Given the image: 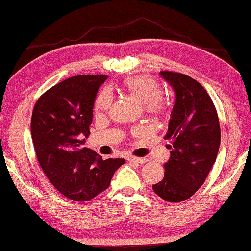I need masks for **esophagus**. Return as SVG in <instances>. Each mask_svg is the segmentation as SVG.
Here are the masks:
<instances>
[{
    "mask_svg": "<svg viewBox=\"0 0 251 251\" xmlns=\"http://www.w3.org/2000/svg\"><path fill=\"white\" fill-rule=\"evenodd\" d=\"M127 161L129 162H136L138 164H143L147 162V158L146 157H135V156H129L127 157Z\"/></svg>",
    "mask_w": 251,
    "mask_h": 251,
    "instance_id": "34e87169",
    "label": "esophagus"
}]
</instances>
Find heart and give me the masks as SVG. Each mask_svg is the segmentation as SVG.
I'll return each instance as SVG.
<instances>
[{"label":"heart","instance_id":"b5f03b06","mask_svg":"<svg viewBox=\"0 0 251 251\" xmlns=\"http://www.w3.org/2000/svg\"><path fill=\"white\" fill-rule=\"evenodd\" d=\"M123 89L128 93L139 102L143 103L147 112L158 113L165 106V101L159 93L158 84L148 75H135L126 78L123 82ZM113 102V95L111 90L105 88L101 92L95 103V111L97 114L108 112Z\"/></svg>","mask_w":251,"mask_h":251}]
</instances>
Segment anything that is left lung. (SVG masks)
Segmentation results:
<instances>
[{"label":"left lung","mask_w":251,"mask_h":251,"mask_svg":"<svg viewBox=\"0 0 251 251\" xmlns=\"http://www.w3.org/2000/svg\"><path fill=\"white\" fill-rule=\"evenodd\" d=\"M175 93L168 128L164 138L170 156L164 164L162 181L153 185L161 199L188 200L205 182L219 151L221 132L217 110L201 85L184 74L161 71Z\"/></svg>","instance_id":"obj_1"}]
</instances>
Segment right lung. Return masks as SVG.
<instances>
[{
	"label": "right lung",
	"instance_id": "obj_1",
	"mask_svg": "<svg viewBox=\"0 0 251 251\" xmlns=\"http://www.w3.org/2000/svg\"><path fill=\"white\" fill-rule=\"evenodd\" d=\"M106 75H77L47 90L36 101L31 136L40 166L51 184L68 199L85 201L110 185L124 158H109L82 148L90 134L98 89Z\"/></svg>",
	"mask_w": 251,
	"mask_h": 251
}]
</instances>
